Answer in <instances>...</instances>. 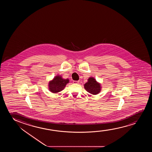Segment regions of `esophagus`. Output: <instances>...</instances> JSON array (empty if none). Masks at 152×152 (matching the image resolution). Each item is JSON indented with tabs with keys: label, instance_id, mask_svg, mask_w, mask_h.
<instances>
[{
	"label": "esophagus",
	"instance_id": "esophagus-1",
	"mask_svg": "<svg viewBox=\"0 0 152 152\" xmlns=\"http://www.w3.org/2000/svg\"><path fill=\"white\" fill-rule=\"evenodd\" d=\"M79 81L78 80V81H75V80H74L73 81V83H79Z\"/></svg>",
	"mask_w": 152,
	"mask_h": 152
}]
</instances>
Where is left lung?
<instances>
[{
	"instance_id": "1",
	"label": "left lung",
	"mask_w": 152,
	"mask_h": 152,
	"mask_svg": "<svg viewBox=\"0 0 152 152\" xmlns=\"http://www.w3.org/2000/svg\"><path fill=\"white\" fill-rule=\"evenodd\" d=\"M84 88L86 91L94 95H96L100 93L101 90L100 83L96 81L94 77L89 78L88 82L84 85Z\"/></svg>"
}]
</instances>
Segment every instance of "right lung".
<instances>
[{
  "label": "right lung",
  "mask_w": 152,
  "mask_h": 152,
  "mask_svg": "<svg viewBox=\"0 0 152 152\" xmlns=\"http://www.w3.org/2000/svg\"><path fill=\"white\" fill-rule=\"evenodd\" d=\"M69 83V79H63L61 76L57 75L52 80L49 81L48 85L49 90L53 94H57L64 89L67 83Z\"/></svg>",
  "instance_id": "1"
}]
</instances>
